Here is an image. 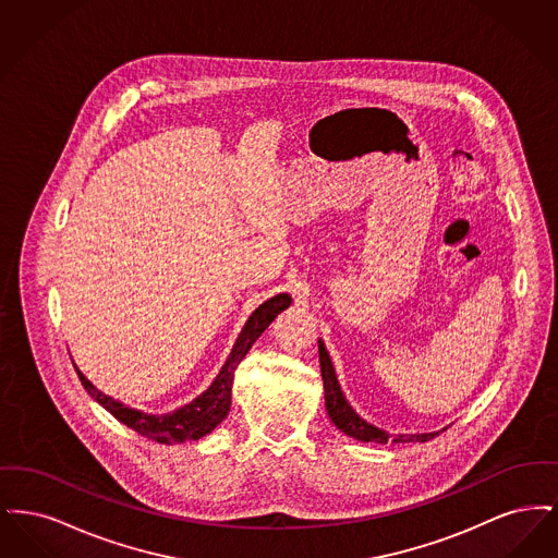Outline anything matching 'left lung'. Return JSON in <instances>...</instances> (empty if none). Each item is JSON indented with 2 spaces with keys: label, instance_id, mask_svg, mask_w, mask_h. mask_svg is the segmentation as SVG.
Segmentation results:
<instances>
[{
  "label": "left lung",
  "instance_id": "left-lung-1",
  "mask_svg": "<svg viewBox=\"0 0 558 558\" xmlns=\"http://www.w3.org/2000/svg\"><path fill=\"white\" fill-rule=\"evenodd\" d=\"M319 368H322V378H324V398H326V410L330 421L347 433L353 439L360 441H376V444H389L391 435L385 433L383 428L366 423L364 418H360L353 408L347 403L345 396L339 387V380L335 376V368L330 362V355L326 351L324 343L319 341ZM439 433H416V435H398L393 441L396 444H408V441H428L433 437H437Z\"/></svg>",
  "mask_w": 558,
  "mask_h": 558
}]
</instances>
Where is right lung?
Here are the masks:
<instances>
[{
  "label": "right lung",
  "instance_id": "add662e5",
  "mask_svg": "<svg viewBox=\"0 0 558 558\" xmlns=\"http://www.w3.org/2000/svg\"><path fill=\"white\" fill-rule=\"evenodd\" d=\"M289 305H291V296L284 294V292L267 299L266 303H262L251 314V318L246 319L236 345L232 349V353H230L228 362L223 364L221 372L217 374V378L213 380L211 387L201 398L194 399L192 403L180 408L173 414L153 416V414H144L140 410L128 408L125 403L108 398L102 391H98L77 368L75 371H77V376H80L81 385L85 387V391L98 403H102L117 421L130 426L142 437H148V439L159 441V444H184V441H192V439H201V437L209 435L213 428L228 416L230 403H232L234 371L242 362V357L246 355L251 345L257 341V337L271 324V319L276 318L282 310H287Z\"/></svg>",
  "mask_w": 558,
  "mask_h": 558
}]
</instances>
